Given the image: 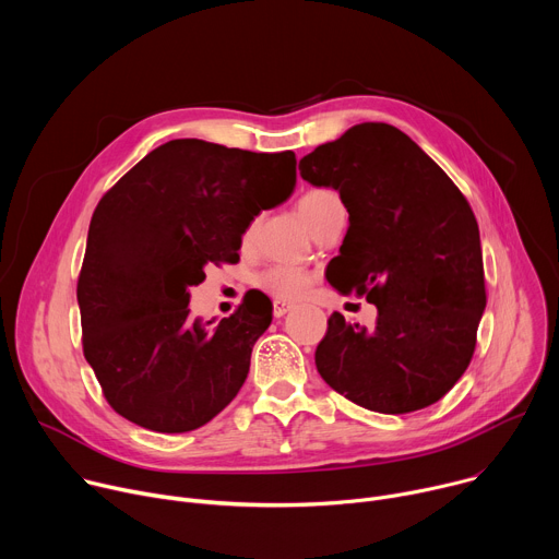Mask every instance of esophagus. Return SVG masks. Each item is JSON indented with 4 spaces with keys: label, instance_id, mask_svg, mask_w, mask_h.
Masks as SVG:
<instances>
[{
    "label": "esophagus",
    "instance_id": "esophagus-1",
    "mask_svg": "<svg viewBox=\"0 0 559 559\" xmlns=\"http://www.w3.org/2000/svg\"><path fill=\"white\" fill-rule=\"evenodd\" d=\"M289 309H292L289 302H285V300H274V316H276V318H283Z\"/></svg>",
    "mask_w": 559,
    "mask_h": 559
}]
</instances>
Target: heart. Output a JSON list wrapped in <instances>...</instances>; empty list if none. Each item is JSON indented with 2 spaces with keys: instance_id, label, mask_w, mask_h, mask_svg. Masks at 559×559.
Segmentation results:
<instances>
[{
  "instance_id": "obj_1",
  "label": "heart",
  "mask_w": 559,
  "mask_h": 559,
  "mask_svg": "<svg viewBox=\"0 0 559 559\" xmlns=\"http://www.w3.org/2000/svg\"><path fill=\"white\" fill-rule=\"evenodd\" d=\"M338 207H343L341 197L330 188H311L298 199V212L311 231ZM311 281L313 278L307 270L294 265H272L259 274V285L278 300L300 298L309 289Z\"/></svg>"
}]
</instances>
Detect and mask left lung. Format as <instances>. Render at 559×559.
Masks as SVG:
<instances>
[{
    "label": "left lung",
    "instance_id": "1",
    "mask_svg": "<svg viewBox=\"0 0 559 559\" xmlns=\"http://www.w3.org/2000/svg\"><path fill=\"white\" fill-rule=\"evenodd\" d=\"M300 177L334 188L349 212L328 281L378 307L376 328L334 311L316 369L378 414L425 409L466 371L487 307L480 229L444 170L405 132L358 123L300 158Z\"/></svg>",
    "mask_w": 559,
    "mask_h": 559
}]
</instances>
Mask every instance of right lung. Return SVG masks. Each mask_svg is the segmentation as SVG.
Returning a JSON list of instances; mask_svg holds the SVG:
<instances>
[{"label":"right lung","instance_id":"right-lung-1","mask_svg":"<svg viewBox=\"0 0 559 559\" xmlns=\"http://www.w3.org/2000/svg\"><path fill=\"white\" fill-rule=\"evenodd\" d=\"M296 154L201 139L158 145L99 201L76 283L84 356L108 405L158 433H186L243 386L272 307L246 296L212 328L192 321L207 263H236L241 236L289 199Z\"/></svg>","mask_w":559,"mask_h":559}]
</instances>
